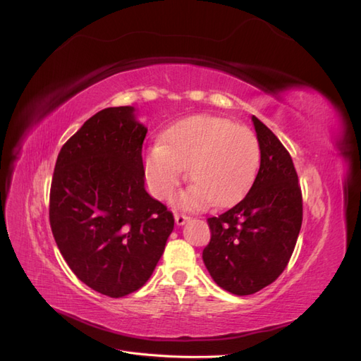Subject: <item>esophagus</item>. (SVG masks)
Segmentation results:
<instances>
[{"label":"esophagus","mask_w":361,"mask_h":361,"mask_svg":"<svg viewBox=\"0 0 361 361\" xmlns=\"http://www.w3.org/2000/svg\"><path fill=\"white\" fill-rule=\"evenodd\" d=\"M188 220H190V216L187 214H179V212L174 214V221H176L178 226L185 224V221H188Z\"/></svg>","instance_id":"obj_1"}]
</instances>
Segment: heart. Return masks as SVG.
I'll return each mask as SVG.
<instances>
[{
	"label": "heart",
	"instance_id": "b5f03b06",
	"mask_svg": "<svg viewBox=\"0 0 361 361\" xmlns=\"http://www.w3.org/2000/svg\"><path fill=\"white\" fill-rule=\"evenodd\" d=\"M259 164L260 146L253 130L228 118L194 116L169 128L161 145L146 149L143 173L155 197L170 199L188 167L194 183L179 195V203L203 207L241 199Z\"/></svg>",
	"mask_w": 361,
	"mask_h": 361
}]
</instances>
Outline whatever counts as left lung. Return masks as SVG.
Listing matches in <instances>:
<instances>
[{
  "mask_svg": "<svg viewBox=\"0 0 361 361\" xmlns=\"http://www.w3.org/2000/svg\"><path fill=\"white\" fill-rule=\"evenodd\" d=\"M260 167L245 197L207 218L211 241L203 262L218 286L251 295L276 281L289 264L302 223L298 174L286 147L253 116Z\"/></svg>",
  "mask_w": 361,
  "mask_h": 361,
  "instance_id": "1",
  "label": "left lung"
}]
</instances>
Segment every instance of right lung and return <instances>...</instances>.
Returning <instances> with one entry per match:
<instances>
[{
    "label": "right lung",
    "mask_w": 361,
    "mask_h": 361,
    "mask_svg": "<svg viewBox=\"0 0 361 361\" xmlns=\"http://www.w3.org/2000/svg\"><path fill=\"white\" fill-rule=\"evenodd\" d=\"M147 129L134 106L96 113L63 145L49 192V224L73 274L120 298L150 279L174 218L145 188Z\"/></svg>",
    "instance_id": "obj_1"
}]
</instances>
